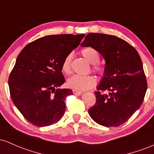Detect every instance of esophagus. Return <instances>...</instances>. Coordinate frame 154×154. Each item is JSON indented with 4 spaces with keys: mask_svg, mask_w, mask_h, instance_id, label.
Returning a JSON list of instances; mask_svg holds the SVG:
<instances>
[{
    "mask_svg": "<svg viewBox=\"0 0 154 154\" xmlns=\"http://www.w3.org/2000/svg\"><path fill=\"white\" fill-rule=\"evenodd\" d=\"M72 92H73V93L76 95H79L80 94H82V92L81 91H77V90H73L72 91Z\"/></svg>",
    "mask_w": 154,
    "mask_h": 154,
    "instance_id": "obj_1",
    "label": "esophagus"
}]
</instances>
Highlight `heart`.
Segmentation results:
<instances>
[{
	"label": "heart",
	"mask_w": 154,
	"mask_h": 154,
	"mask_svg": "<svg viewBox=\"0 0 154 154\" xmlns=\"http://www.w3.org/2000/svg\"><path fill=\"white\" fill-rule=\"evenodd\" d=\"M81 54L83 57L91 64L92 70L98 75L102 76L104 74L103 67L98 63L100 60V55L95 48L92 47H86L81 50ZM72 54H69L63 59L61 64V69L66 75L72 72ZM96 84V79L92 75H74L67 80V85L72 89L77 91H86L91 89Z\"/></svg>",
	"instance_id": "obj_1"
}]
</instances>
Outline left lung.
Returning a JSON list of instances; mask_svg holds the SVG:
<instances>
[{
  "instance_id": "1",
  "label": "left lung",
  "mask_w": 154,
  "mask_h": 154,
  "mask_svg": "<svg viewBox=\"0 0 154 154\" xmlns=\"http://www.w3.org/2000/svg\"><path fill=\"white\" fill-rule=\"evenodd\" d=\"M81 45L95 48L106 61L104 77L95 93L96 102L88 113L102 126L119 127L139 109L147 91L140 57L135 48L114 35L90 33ZM106 90L109 94L101 93Z\"/></svg>"
}]
</instances>
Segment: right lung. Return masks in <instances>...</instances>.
Returning <instances> with one entry per match:
<instances>
[{"label":"right lung","mask_w":154,"mask_h":154,"mask_svg":"<svg viewBox=\"0 0 154 154\" xmlns=\"http://www.w3.org/2000/svg\"><path fill=\"white\" fill-rule=\"evenodd\" d=\"M84 34L55 35L26 45L8 77L12 101L25 119L37 127L57 122L66 109L72 90L58 88L65 82L61 64L80 44Z\"/></svg>","instance_id":"add662e5"}]
</instances>
